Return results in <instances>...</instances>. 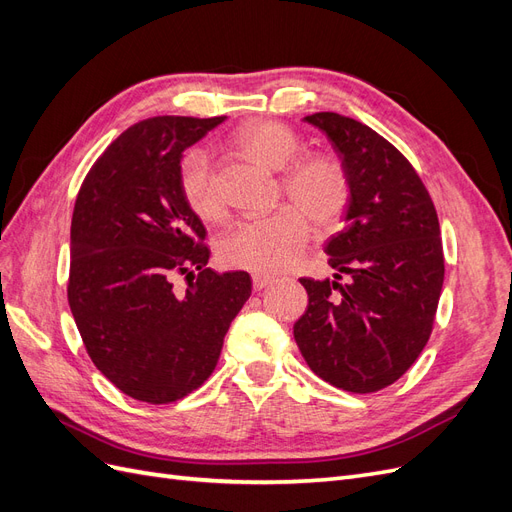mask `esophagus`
<instances>
[{
  "label": "esophagus",
  "instance_id": "34e87169",
  "mask_svg": "<svg viewBox=\"0 0 512 512\" xmlns=\"http://www.w3.org/2000/svg\"><path fill=\"white\" fill-rule=\"evenodd\" d=\"M273 282H275V277H271V275H265V273H254V275H252L254 290L267 288V286H269V284H273Z\"/></svg>",
  "mask_w": 512,
  "mask_h": 512
}]
</instances>
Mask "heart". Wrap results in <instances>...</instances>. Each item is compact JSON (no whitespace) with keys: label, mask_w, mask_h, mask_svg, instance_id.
Instances as JSON below:
<instances>
[{"label":"heart","mask_w":512,"mask_h":512,"mask_svg":"<svg viewBox=\"0 0 512 512\" xmlns=\"http://www.w3.org/2000/svg\"><path fill=\"white\" fill-rule=\"evenodd\" d=\"M237 143L262 164L284 170V190L320 226H333L346 213L352 183L344 164L329 156H301V138L277 121H254L237 132ZM179 185L188 207L203 220H220L224 200L213 177L207 151L192 149L179 166ZM307 215L286 205L262 218H245L220 239L218 254L228 267L277 273L290 267L309 241Z\"/></svg>","instance_id":"b5f03b06"}]
</instances>
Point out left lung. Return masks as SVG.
Segmentation results:
<instances>
[{
	"mask_svg": "<svg viewBox=\"0 0 512 512\" xmlns=\"http://www.w3.org/2000/svg\"><path fill=\"white\" fill-rule=\"evenodd\" d=\"M303 121L329 138L352 196L344 230L324 245L333 280H301L309 303L294 342L322 380L376 393L406 374L431 335L444 282L438 213L412 164L365 123L337 113Z\"/></svg>",
	"mask_w": 512,
	"mask_h": 512,
	"instance_id": "left-lung-1",
	"label": "left lung"
}]
</instances>
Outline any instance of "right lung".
<instances>
[{"label":"right lung","instance_id":"add662e5","mask_svg":"<svg viewBox=\"0 0 512 512\" xmlns=\"http://www.w3.org/2000/svg\"><path fill=\"white\" fill-rule=\"evenodd\" d=\"M222 121L166 115L134 123L76 196L72 316L94 365L145 404H170L211 376L252 294L245 271L207 269V232L179 185L183 151ZM175 272L193 277L183 291L172 288Z\"/></svg>","mask_w":512,"mask_h":512}]
</instances>
